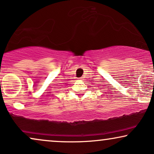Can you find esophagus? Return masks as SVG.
Returning a JSON list of instances; mask_svg holds the SVG:
<instances>
[{
	"mask_svg": "<svg viewBox=\"0 0 154 154\" xmlns=\"http://www.w3.org/2000/svg\"><path fill=\"white\" fill-rule=\"evenodd\" d=\"M79 79L80 80H82V78H79Z\"/></svg>",
	"mask_w": 154,
	"mask_h": 154,
	"instance_id": "esophagus-1",
	"label": "esophagus"
}]
</instances>
